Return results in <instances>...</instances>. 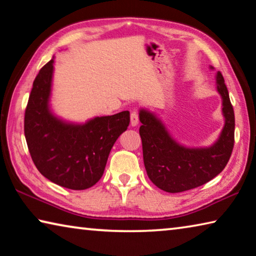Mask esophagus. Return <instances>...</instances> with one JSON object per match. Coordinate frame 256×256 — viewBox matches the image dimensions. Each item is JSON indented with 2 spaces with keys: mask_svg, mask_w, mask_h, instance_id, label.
<instances>
[{
  "mask_svg": "<svg viewBox=\"0 0 256 256\" xmlns=\"http://www.w3.org/2000/svg\"><path fill=\"white\" fill-rule=\"evenodd\" d=\"M139 124V115L136 112H131V126H136Z\"/></svg>",
  "mask_w": 256,
  "mask_h": 256,
  "instance_id": "esophagus-1",
  "label": "esophagus"
}]
</instances>
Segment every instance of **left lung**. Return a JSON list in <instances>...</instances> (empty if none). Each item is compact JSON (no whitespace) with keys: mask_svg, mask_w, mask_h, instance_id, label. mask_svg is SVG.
Returning <instances> with one entry per match:
<instances>
[{"mask_svg":"<svg viewBox=\"0 0 256 256\" xmlns=\"http://www.w3.org/2000/svg\"><path fill=\"white\" fill-rule=\"evenodd\" d=\"M213 70V67H210ZM216 90L222 99L224 126L210 147H186L174 139L155 112L141 108L139 130L148 178L166 192H181L205 184L226 168L234 142V114L220 72Z\"/></svg>","mask_w":256,"mask_h":256,"instance_id":"1","label":"left lung"}]
</instances>
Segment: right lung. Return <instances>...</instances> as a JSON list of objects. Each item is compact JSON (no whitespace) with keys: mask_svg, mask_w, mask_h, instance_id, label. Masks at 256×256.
<instances>
[{"mask_svg":"<svg viewBox=\"0 0 256 256\" xmlns=\"http://www.w3.org/2000/svg\"><path fill=\"white\" fill-rule=\"evenodd\" d=\"M52 58L35 77L25 112V136L32 160L42 176L72 190L94 186L102 176L109 152L128 130L130 112L68 122L52 112L54 70Z\"/></svg>","mask_w":256,"mask_h":256,"instance_id":"obj_1","label":"right lung"}]
</instances>
